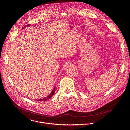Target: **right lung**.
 Here are the masks:
<instances>
[{"label": "right lung", "mask_w": 130, "mask_h": 130, "mask_svg": "<svg viewBox=\"0 0 130 130\" xmlns=\"http://www.w3.org/2000/svg\"><path fill=\"white\" fill-rule=\"evenodd\" d=\"M29 26V25H26V26H24V27H25ZM55 92V87H54V89H53V90H52V91L51 92V93H50V94L48 96H47V97H46V98H45L44 99H40V100H37L38 101H40V102L46 101H47V100H49L50 99H51V98H52V96H53V95H54V94Z\"/></svg>", "instance_id": "obj_1"}]
</instances>
